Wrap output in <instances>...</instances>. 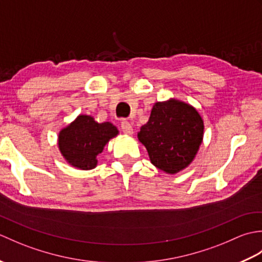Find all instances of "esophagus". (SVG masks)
Listing matches in <instances>:
<instances>
[{"label": "esophagus", "instance_id": "1", "mask_svg": "<svg viewBox=\"0 0 262 262\" xmlns=\"http://www.w3.org/2000/svg\"><path fill=\"white\" fill-rule=\"evenodd\" d=\"M121 129H122V132H124V134H126V135H133V133H134L133 126L126 120L121 122Z\"/></svg>", "mask_w": 262, "mask_h": 262}]
</instances>
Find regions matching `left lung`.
Listing matches in <instances>:
<instances>
[{
  "instance_id": "8db88e82",
  "label": "left lung",
  "mask_w": 262,
  "mask_h": 262,
  "mask_svg": "<svg viewBox=\"0 0 262 262\" xmlns=\"http://www.w3.org/2000/svg\"><path fill=\"white\" fill-rule=\"evenodd\" d=\"M137 138L154 166L176 174L196 158L204 138V120L191 104L170 98L154 103Z\"/></svg>"
}]
</instances>
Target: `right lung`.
I'll list each match as a JSON object with an SVG mask.
<instances>
[{
	"mask_svg": "<svg viewBox=\"0 0 262 262\" xmlns=\"http://www.w3.org/2000/svg\"><path fill=\"white\" fill-rule=\"evenodd\" d=\"M119 134L110 121L98 122L92 116L79 115L58 133L57 145L66 162L79 170H92L111 138Z\"/></svg>",
	"mask_w": 262,
	"mask_h": 262,
	"instance_id": "add662e5",
	"label": "right lung"
}]
</instances>
